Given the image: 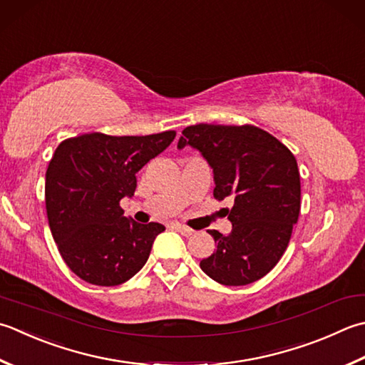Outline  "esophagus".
<instances>
[{"instance_id": "34e87169", "label": "esophagus", "mask_w": 365, "mask_h": 365, "mask_svg": "<svg viewBox=\"0 0 365 365\" xmlns=\"http://www.w3.org/2000/svg\"><path fill=\"white\" fill-rule=\"evenodd\" d=\"M173 227H174L175 231H178L180 234H183L185 237H190V235L195 234V230H191V227H188V226H183V225H180V223H173Z\"/></svg>"}]
</instances>
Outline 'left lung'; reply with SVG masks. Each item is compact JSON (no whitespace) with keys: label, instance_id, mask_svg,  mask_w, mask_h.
Masks as SVG:
<instances>
[{"label":"left lung","instance_id":"8db88e82","mask_svg":"<svg viewBox=\"0 0 365 365\" xmlns=\"http://www.w3.org/2000/svg\"><path fill=\"white\" fill-rule=\"evenodd\" d=\"M178 148L191 145L213 169V197H231L230 234L210 231L217 250L201 269L226 287H244L272 270L288 248L301 212V175L291 150L253 125L187 126Z\"/></svg>","mask_w":365,"mask_h":365}]
</instances>
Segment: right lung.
I'll use <instances>...</instances> for the list:
<instances>
[{"instance_id": "right-lung-1", "label": "right lung", "mask_w": 365, "mask_h": 365, "mask_svg": "<svg viewBox=\"0 0 365 365\" xmlns=\"http://www.w3.org/2000/svg\"><path fill=\"white\" fill-rule=\"evenodd\" d=\"M174 138L175 131L88 133L56 147L46 173L48 226L61 258L82 280L117 287L144 267L155 237L166 227L128 220L120 201L134 195L135 174Z\"/></svg>"}]
</instances>
